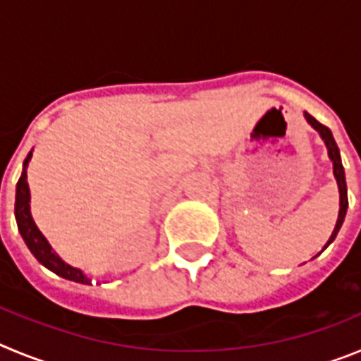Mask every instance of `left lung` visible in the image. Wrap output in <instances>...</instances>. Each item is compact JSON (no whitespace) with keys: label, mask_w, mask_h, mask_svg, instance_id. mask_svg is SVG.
Segmentation results:
<instances>
[{"label":"left lung","mask_w":361,"mask_h":361,"mask_svg":"<svg viewBox=\"0 0 361 361\" xmlns=\"http://www.w3.org/2000/svg\"><path fill=\"white\" fill-rule=\"evenodd\" d=\"M305 119H307V123L311 124L312 128L317 130L318 133L322 135V139L325 141V146H327V149H329V157L331 161H333V168H334V177H336V183H338V188H340V213H338V220H336V226H334V231L333 235H331L329 242L327 244H331V242L336 238L338 231H340V228H342L343 224V219H345V213H347V206H349V200H347V184H345V171H343V166H342V159H340V149H338L336 142H334V137L333 133H331V130L327 128V126H324L322 123H318L317 119L312 116H309L307 111H305Z\"/></svg>","instance_id":"1"}]
</instances>
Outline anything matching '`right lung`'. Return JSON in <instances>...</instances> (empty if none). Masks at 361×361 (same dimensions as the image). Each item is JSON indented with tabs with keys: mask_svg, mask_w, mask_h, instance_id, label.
I'll return each mask as SVG.
<instances>
[{
	"mask_svg": "<svg viewBox=\"0 0 361 361\" xmlns=\"http://www.w3.org/2000/svg\"><path fill=\"white\" fill-rule=\"evenodd\" d=\"M30 155L32 153H28V157L25 159L23 173H21V177H19L18 180V186H16L14 213L19 233H21V237H23L25 244L28 245V250L32 251V255H34L47 269H50L52 273H56V275L63 276V279L66 280H73V282L88 283V286H90L92 280L86 279V276L82 275V271L65 264L61 258L54 253V250L50 247L47 238L41 235V231L37 229V226L34 224V220H32L30 204H28L30 202V190H28L27 183V164L28 161H30Z\"/></svg>",
	"mask_w": 361,
	"mask_h": 361,
	"instance_id": "right-lung-1",
	"label": "right lung"
}]
</instances>
